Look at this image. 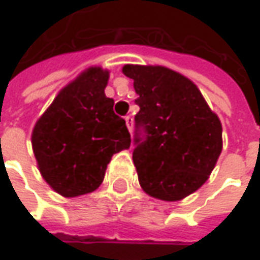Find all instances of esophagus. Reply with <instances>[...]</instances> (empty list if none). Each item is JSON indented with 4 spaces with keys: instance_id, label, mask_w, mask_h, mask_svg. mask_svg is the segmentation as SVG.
I'll use <instances>...</instances> for the list:
<instances>
[{
    "instance_id": "esophagus-1",
    "label": "esophagus",
    "mask_w": 260,
    "mask_h": 260,
    "mask_svg": "<svg viewBox=\"0 0 260 260\" xmlns=\"http://www.w3.org/2000/svg\"><path fill=\"white\" fill-rule=\"evenodd\" d=\"M124 120H125V125H127L128 132L132 133V132H133V117H132V115H127Z\"/></svg>"
}]
</instances>
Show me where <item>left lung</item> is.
Returning a JSON list of instances; mask_svg holds the SVG:
<instances>
[{
  "instance_id": "1",
  "label": "left lung",
  "mask_w": 260,
  "mask_h": 260,
  "mask_svg": "<svg viewBox=\"0 0 260 260\" xmlns=\"http://www.w3.org/2000/svg\"><path fill=\"white\" fill-rule=\"evenodd\" d=\"M137 93L133 162L146 194L177 202L201 188L222 150V125L190 79L162 66L125 64Z\"/></svg>"
}]
</instances>
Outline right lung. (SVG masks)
Segmentation results:
<instances>
[{"instance_id":"add662e5","label":"right lung","mask_w":260,"mask_h":260,"mask_svg":"<svg viewBox=\"0 0 260 260\" xmlns=\"http://www.w3.org/2000/svg\"><path fill=\"white\" fill-rule=\"evenodd\" d=\"M110 72L89 67L64 86L39 117L32 148L39 173L64 198L95 191L114 153L130 148L125 121L105 96Z\"/></svg>"}]
</instances>
